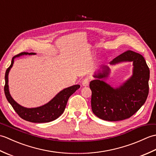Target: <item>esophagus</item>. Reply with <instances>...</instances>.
I'll list each match as a JSON object with an SVG mask.
<instances>
[{"label": "esophagus", "mask_w": 156, "mask_h": 156, "mask_svg": "<svg viewBox=\"0 0 156 156\" xmlns=\"http://www.w3.org/2000/svg\"><path fill=\"white\" fill-rule=\"evenodd\" d=\"M90 78L89 77L85 78L83 80V81H82V84L84 86V87H87V86L89 85V82H90Z\"/></svg>", "instance_id": "34e87169"}]
</instances>
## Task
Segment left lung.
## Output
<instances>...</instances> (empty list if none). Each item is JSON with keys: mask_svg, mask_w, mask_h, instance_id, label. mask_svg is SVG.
<instances>
[{"mask_svg": "<svg viewBox=\"0 0 156 156\" xmlns=\"http://www.w3.org/2000/svg\"><path fill=\"white\" fill-rule=\"evenodd\" d=\"M125 61L133 62V74L119 88L115 89L100 80L108 74L109 69L106 66L102 73L94 76L99 79L90 82L92 111L105 121H118L131 117L147 98L150 69L144 58L138 53L128 50L114 58L110 64Z\"/></svg>", "mask_w": 156, "mask_h": 156, "instance_id": "obj_1", "label": "left lung"}]
</instances>
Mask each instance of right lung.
<instances>
[{
	"label": "right lung",
	"mask_w": 156,
	"mask_h": 156,
	"mask_svg": "<svg viewBox=\"0 0 156 156\" xmlns=\"http://www.w3.org/2000/svg\"><path fill=\"white\" fill-rule=\"evenodd\" d=\"M27 54L34 55L35 54V53H29V54L28 52L20 53V54L15 55L12 58L11 66L6 69L5 76V85L4 87L6 98L19 117L24 119V120L32 122H39V123L52 121L58 119L64 112L68 98L73 93H74L76 90H78L80 87V86L78 84L74 85L72 87L64 89L61 92H59L48 103L43 105L41 107L27 108L19 105L13 100L9 93L8 75L10 69L12 68L13 63H14V59L16 57H19L21 55Z\"/></svg>",
	"instance_id": "obj_1"
}]
</instances>
